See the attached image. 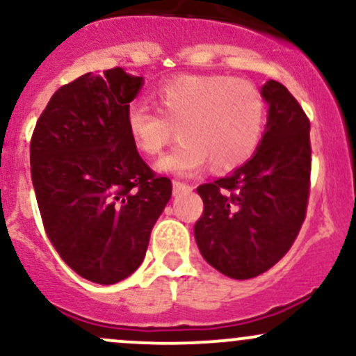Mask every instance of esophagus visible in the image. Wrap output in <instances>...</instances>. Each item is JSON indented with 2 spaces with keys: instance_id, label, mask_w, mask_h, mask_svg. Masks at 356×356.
<instances>
[{
  "instance_id": "34e87169",
  "label": "esophagus",
  "mask_w": 356,
  "mask_h": 356,
  "mask_svg": "<svg viewBox=\"0 0 356 356\" xmlns=\"http://www.w3.org/2000/svg\"><path fill=\"white\" fill-rule=\"evenodd\" d=\"M191 189H193V186L186 184V182H181V181L172 182V191H174V194H181L184 193V191H191Z\"/></svg>"
}]
</instances>
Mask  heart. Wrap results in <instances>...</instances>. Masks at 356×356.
I'll return each mask as SVG.
<instances>
[{
  "instance_id": "1",
  "label": "heart",
  "mask_w": 356,
  "mask_h": 356,
  "mask_svg": "<svg viewBox=\"0 0 356 356\" xmlns=\"http://www.w3.org/2000/svg\"><path fill=\"white\" fill-rule=\"evenodd\" d=\"M157 111L142 101L124 109V124L134 145L157 155L179 140L157 169L193 175L209 163L213 172H229L257 150L264 130L265 99L255 84L221 74L179 76L154 91Z\"/></svg>"
}]
</instances>
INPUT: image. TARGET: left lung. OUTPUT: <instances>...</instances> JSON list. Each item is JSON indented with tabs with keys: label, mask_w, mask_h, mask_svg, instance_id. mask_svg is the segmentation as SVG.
<instances>
[{
	"label": "left lung",
	"mask_w": 356,
	"mask_h": 356,
	"mask_svg": "<svg viewBox=\"0 0 356 356\" xmlns=\"http://www.w3.org/2000/svg\"><path fill=\"white\" fill-rule=\"evenodd\" d=\"M267 127L255 155L226 177L202 184L204 211L194 225L199 252L218 272L245 280L273 267L306 218L311 187V124L286 86L267 81Z\"/></svg>",
	"instance_id": "1"
}]
</instances>
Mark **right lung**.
Listing matches in <instances>:
<instances>
[{
  "mask_svg": "<svg viewBox=\"0 0 356 356\" xmlns=\"http://www.w3.org/2000/svg\"><path fill=\"white\" fill-rule=\"evenodd\" d=\"M142 86L121 67L77 77L54 92L30 142L50 243L74 272L103 286L140 267L172 196L170 179L143 162L124 124Z\"/></svg>",
  "mask_w": 356,
  "mask_h": 356,
  "instance_id": "obj_1",
  "label": "right lung"
}]
</instances>
